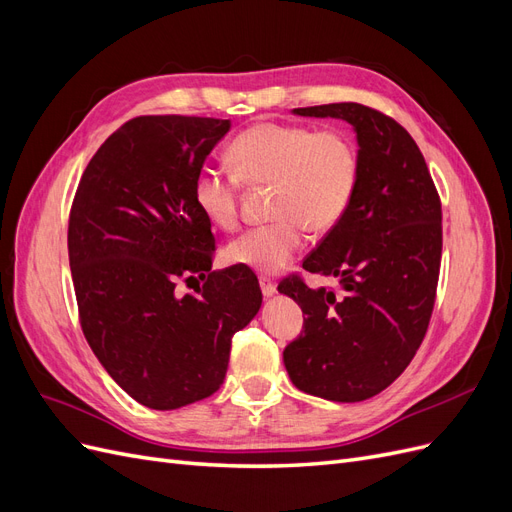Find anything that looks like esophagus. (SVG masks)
<instances>
[{
    "instance_id": "1",
    "label": "esophagus",
    "mask_w": 512,
    "mask_h": 512,
    "mask_svg": "<svg viewBox=\"0 0 512 512\" xmlns=\"http://www.w3.org/2000/svg\"><path fill=\"white\" fill-rule=\"evenodd\" d=\"M260 290H262V297L269 299L277 292V284L271 280V277H260Z\"/></svg>"
}]
</instances>
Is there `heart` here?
<instances>
[{
    "label": "heart",
    "mask_w": 512,
    "mask_h": 512,
    "mask_svg": "<svg viewBox=\"0 0 512 512\" xmlns=\"http://www.w3.org/2000/svg\"><path fill=\"white\" fill-rule=\"evenodd\" d=\"M228 164L235 178L198 170L192 196L213 228L235 230L239 181L250 188L271 185L275 222L243 232L224 252L230 265L258 273L282 271L303 250L305 228L320 235L342 222L359 183V151L344 130L256 123L230 143Z\"/></svg>",
    "instance_id": "1"
}]
</instances>
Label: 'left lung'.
<instances>
[{
    "label": "left lung",
    "mask_w": 512,
    "mask_h": 512,
    "mask_svg": "<svg viewBox=\"0 0 512 512\" xmlns=\"http://www.w3.org/2000/svg\"><path fill=\"white\" fill-rule=\"evenodd\" d=\"M348 121L359 145V183L346 211L303 269L335 277L337 290L301 277L277 286L303 309L301 335L284 350L299 391L363 401L395 382L421 346L436 301L442 207L414 138L374 108L339 102L294 108Z\"/></svg>",
    "instance_id": "obj_1"
}]
</instances>
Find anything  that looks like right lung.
<instances>
[{
  "instance_id": "obj_1",
  "label": "right lung",
  "mask_w": 512,
  "mask_h": 512,
  "mask_svg": "<svg viewBox=\"0 0 512 512\" xmlns=\"http://www.w3.org/2000/svg\"><path fill=\"white\" fill-rule=\"evenodd\" d=\"M230 119L147 115L106 138L76 190L68 254L87 344L123 391L153 410H177L220 389L232 335L262 305L241 267L211 271V224L194 177ZM200 274L198 295L177 279Z\"/></svg>"
}]
</instances>
